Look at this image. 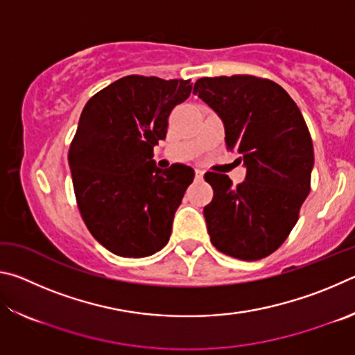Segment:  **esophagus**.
Wrapping results in <instances>:
<instances>
[{"label": "esophagus", "instance_id": "obj_1", "mask_svg": "<svg viewBox=\"0 0 355 355\" xmlns=\"http://www.w3.org/2000/svg\"><path fill=\"white\" fill-rule=\"evenodd\" d=\"M203 173H205V172H203L202 169H196V178L197 180H202L203 178Z\"/></svg>", "mask_w": 355, "mask_h": 355}]
</instances>
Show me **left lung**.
<instances>
[{"label": "left lung", "instance_id": "1", "mask_svg": "<svg viewBox=\"0 0 355 355\" xmlns=\"http://www.w3.org/2000/svg\"><path fill=\"white\" fill-rule=\"evenodd\" d=\"M194 95L218 112L227 150L248 169L236 186L224 173H205L213 188L203 208L211 244L238 260H261L290 235L310 192L313 142L307 123L285 89L266 78H200Z\"/></svg>", "mask_w": 355, "mask_h": 355}]
</instances>
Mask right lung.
<instances>
[{
	"label": "right lung",
	"mask_w": 355,
	"mask_h": 355,
	"mask_svg": "<svg viewBox=\"0 0 355 355\" xmlns=\"http://www.w3.org/2000/svg\"><path fill=\"white\" fill-rule=\"evenodd\" d=\"M191 80L130 75L101 89L81 112L69 164L78 208L92 236L112 254L153 255L171 238L173 214L194 169H159L153 147Z\"/></svg>",
	"instance_id": "right-lung-1"
}]
</instances>
